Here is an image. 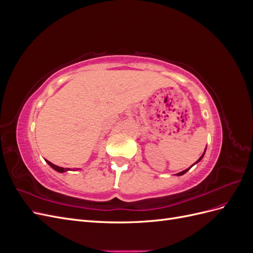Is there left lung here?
<instances>
[{"mask_svg":"<svg viewBox=\"0 0 253 253\" xmlns=\"http://www.w3.org/2000/svg\"><path fill=\"white\" fill-rule=\"evenodd\" d=\"M203 157H204V155H203V156H202V157H201V158H200V159H198V160H197V162H196V163H198V162H201V159H202V158H203ZM196 163H195V164H196ZM195 164H194V165H195ZM192 166H193V165H192ZM192 166H191V167H190V168H188V169H187V170H185V171H182V172H179V173H178V174H177V175H179V176H180V175H182V174H185V173H186V172H188V171H189V170H190V169H191V168H192Z\"/></svg>","mask_w":253,"mask_h":253,"instance_id":"obj_1","label":"left lung"}]
</instances>
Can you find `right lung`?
<instances>
[{
    "label": "right lung",
    "mask_w": 253,
    "mask_h": 253,
    "mask_svg": "<svg viewBox=\"0 0 253 253\" xmlns=\"http://www.w3.org/2000/svg\"><path fill=\"white\" fill-rule=\"evenodd\" d=\"M46 162H47V164L52 168V169H55L56 171H58V172H60V173H63V172H65V171H67V170H70V169H67V168H61V167L55 166L53 164H51L50 162H48V160H46Z\"/></svg>",
    "instance_id": "1"
}]
</instances>
